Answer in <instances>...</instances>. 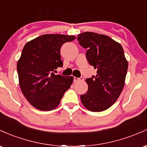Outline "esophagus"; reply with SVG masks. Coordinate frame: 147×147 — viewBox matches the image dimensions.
Instances as JSON below:
<instances>
[{
	"label": "esophagus",
	"instance_id": "1",
	"mask_svg": "<svg viewBox=\"0 0 147 147\" xmlns=\"http://www.w3.org/2000/svg\"><path fill=\"white\" fill-rule=\"evenodd\" d=\"M83 80V78H76V77H74V81L75 82L80 81V80Z\"/></svg>",
	"mask_w": 147,
	"mask_h": 147
}]
</instances>
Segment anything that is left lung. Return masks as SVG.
<instances>
[{
    "instance_id": "left-lung-1",
    "label": "left lung",
    "mask_w": 147,
    "mask_h": 147,
    "mask_svg": "<svg viewBox=\"0 0 147 147\" xmlns=\"http://www.w3.org/2000/svg\"><path fill=\"white\" fill-rule=\"evenodd\" d=\"M79 44L87 49L86 57L97 74L87 78L88 90L80 95L82 105L92 112L112 106L124 87L128 61L119 43L105 34L85 32L78 35Z\"/></svg>"
}]
</instances>
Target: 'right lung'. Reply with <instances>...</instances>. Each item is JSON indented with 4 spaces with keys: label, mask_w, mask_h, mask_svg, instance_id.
Instances as JSON below:
<instances>
[{
    "label": "right lung",
    "mask_w": 147,
    "mask_h": 147,
    "mask_svg": "<svg viewBox=\"0 0 147 147\" xmlns=\"http://www.w3.org/2000/svg\"><path fill=\"white\" fill-rule=\"evenodd\" d=\"M75 36L46 34L27 42L17 62L20 88L32 106L43 111L58 106L65 92L73 83V76L54 74L63 66L60 48Z\"/></svg>",
    "instance_id": "add662e5"
}]
</instances>
